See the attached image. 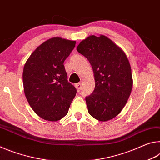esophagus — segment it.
<instances>
[{
    "mask_svg": "<svg viewBox=\"0 0 160 160\" xmlns=\"http://www.w3.org/2000/svg\"><path fill=\"white\" fill-rule=\"evenodd\" d=\"M75 87H76L78 91L79 92L81 90V87H82V84H81V82H78V83L76 84V85H75Z\"/></svg>",
    "mask_w": 160,
    "mask_h": 160,
    "instance_id": "esophagus-1",
    "label": "esophagus"
}]
</instances>
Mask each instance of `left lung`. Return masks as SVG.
Listing matches in <instances>:
<instances>
[{"label": "left lung", "instance_id": "8db88e82", "mask_svg": "<svg viewBox=\"0 0 160 160\" xmlns=\"http://www.w3.org/2000/svg\"><path fill=\"white\" fill-rule=\"evenodd\" d=\"M77 51L90 63L95 80L92 93L85 97L88 112L99 121L111 120L123 109L132 90L128 58L104 35L86 38L78 46Z\"/></svg>", "mask_w": 160, "mask_h": 160}]
</instances>
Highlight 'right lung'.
<instances>
[{
	"label": "right lung",
	"mask_w": 160,
	"mask_h": 160,
	"mask_svg": "<svg viewBox=\"0 0 160 160\" xmlns=\"http://www.w3.org/2000/svg\"><path fill=\"white\" fill-rule=\"evenodd\" d=\"M75 43L51 38L36 48L24 66L26 98L34 112L44 120L56 121L64 117L77 93L68 81L63 65Z\"/></svg>",
	"instance_id": "right-lung-1"
}]
</instances>
